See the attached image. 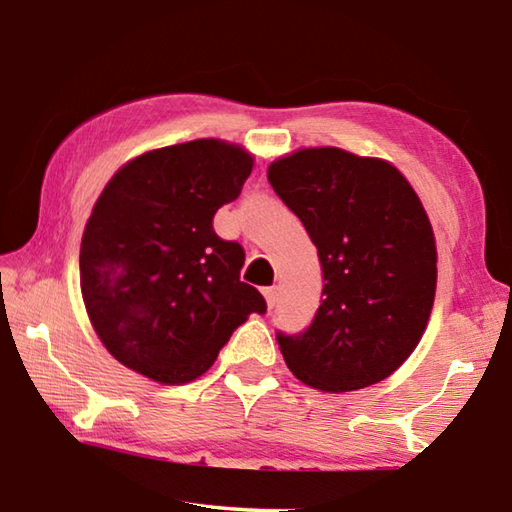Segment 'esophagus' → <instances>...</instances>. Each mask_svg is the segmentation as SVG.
Listing matches in <instances>:
<instances>
[{
	"mask_svg": "<svg viewBox=\"0 0 512 512\" xmlns=\"http://www.w3.org/2000/svg\"><path fill=\"white\" fill-rule=\"evenodd\" d=\"M262 293H264V298H266L268 309H273L275 302H277V287H264Z\"/></svg>",
	"mask_w": 512,
	"mask_h": 512,
	"instance_id": "esophagus-1",
	"label": "esophagus"
}]
</instances>
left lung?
I'll use <instances>...</instances> for the list:
<instances>
[{
    "label": "left lung",
    "instance_id": "8db88e82",
    "mask_svg": "<svg viewBox=\"0 0 512 512\" xmlns=\"http://www.w3.org/2000/svg\"><path fill=\"white\" fill-rule=\"evenodd\" d=\"M268 183L305 225L325 282L305 332H277L289 370L327 393L386 379L418 345L436 293L418 194L393 164L332 146L273 162Z\"/></svg>",
    "mask_w": 512,
    "mask_h": 512
}]
</instances>
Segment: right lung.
I'll list each match as a JSON object with an SVG mask.
<instances>
[{
	"instance_id": "1",
	"label": "right lung",
	"mask_w": 512,
	"mask_h": 512,
	"mask_svg": "<svg viewBox=\"0 0 512 512\" xmlns=\"http://www.w3.org/2000/svg\"><path fill=\"white\" fill-rule=\"evenodd\" d=\"M250 171L241 146L194 140L131 160L101 192L81 241V293L94 332L126 368L185 384L266 311L239 280L244 248L212 228Z\"/></svg>"
}]
</instances>
